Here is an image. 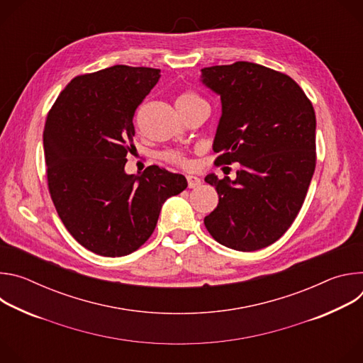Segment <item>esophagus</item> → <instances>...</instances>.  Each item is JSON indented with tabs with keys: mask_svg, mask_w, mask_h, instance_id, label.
Wrapping results in <instances>:
<instances>
[{
	"mask_svg": "<svg viewBox=\"0 0 363 363\" xmlns=\"http://www.w3.org/2000/svg\"><path fill=\"white\" fill-rule=\"evenodd\" d=\"M186 181H188L189 188H198L201 185V179L198 177H194V175H188Z\"/></svg>",
	"mask_w": 363,
	"mask_h": 363,
	"instance_id": "esophagus-1",
	"label": "esophagus"
}]
</instances>
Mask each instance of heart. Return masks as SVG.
I'll use <instances>...</instances> for the list:
<instances>
[{"mask_svg":"<svg viewBox=\"0 0 363 363\" xmlns=\"http://www.w3.org/2000/svg\"><path fill=\"white\" fill-rule=\"evenodd\" d=\"M198 103H203V99L192 90H184L177 97V108H178L179 112L186 111V109L198 105ZM164 160L171 162V164L179 165V167H189L191 165V161H189L186 155L182 153V152H177V150H169V152L164 153Z\"/></svg>","mask_w":363,"mask_h":363,"instance_id":"b5f03b06","label":"heart"}]
</instances>
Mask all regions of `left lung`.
<instances>
[{
  "instance_id": "8db88e82",
  "label": "left lung",
  "mask_w": 363,
  "mask_h": 363,
  "mask_svg": "<svg viewBox=\"0 0 363 363\" xmlns=\"http://www.w3.org/2000/svg\"><path fill=\"white\" fill-rule=\"evenodd\" d=\"M202 83L220 94L223 115L213 149L216 165H241L237 178L205 177L218 192L203 224L220 244L255 251L293 224L316 168V115L287 74L235 62L205 67Z\"/></svg>"
}]
</instances>
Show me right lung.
<instances>
[{
	"label": "right lung",
	"instance_id": "1",
	"mask_svg": "<svg viewBox=\"0 0 363 363\" xmlns=\"http://www.w3.org/2000/svg\"><path fill=\"white\" fill-rule=\"evenodd\" d=\"M160 69L112 66L74 77L50 109L44 133L48 191L67 231L105 257L136 251L157 227L162 203L188 182L157 165L128 175L136 108Z\"/></svg>",
	"mask_w": 363,
	"mask_h": 363
}]
</instances>
